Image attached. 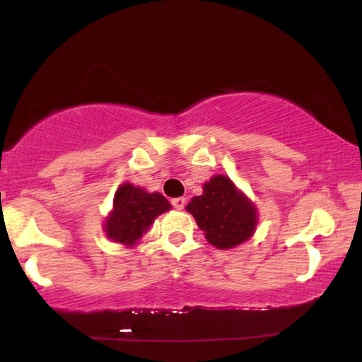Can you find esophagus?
Returning <instances> with one entry per match:
<instances>
[{"mask_svg":"<svg viewBox=\"0 0 362 362\" xmlns=\"http://www.w3.org/2000/svg\"><path fill=\"white\" fill-rule=\"evenodd\" d=\"M171 204L173 207H176V209H185L186 199L185 197H175V199H171Z\"/></svg>","mask_w":362,"mask_h":362,"instance_id":"1","label":"esophagus"}]
</instances>
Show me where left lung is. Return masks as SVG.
I'll list each match as a JSON object with an SVG mask.
<instances>
[{
	"instance_id": "1",
	"label": "left lung",
	"mask_w": 362,
	"mask_h": 362,
	"mask_svg": "<svg viewBox=\"0 0 362 362\" xmlns=\"http://www.w3.org/2000/svg\"><path fill=\"white\" fill-rule=\"evenodd\" d=\"M194 216L206 239L217 249H230L254 234L257 212L226 176H214L204 185V192L186 207Z\"/></svg>"
}]
</instances>
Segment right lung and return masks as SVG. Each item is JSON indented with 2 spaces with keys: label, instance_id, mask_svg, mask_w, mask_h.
<instances>
[{
  "label": "right lung",
  "instance_id": "obj_1",
  "mask_svg": "<svg viewBox=\"0 0 362 362\" xmlns=\"http://www.w3.org/2000/svg\"><path fill=\"white\" fill-rule=\"evenodd\" d=\"M170 207L160 192H146L127 182L115 192L113 212L105 222L107 235L115 242L133 245L150 229L155 217Z\"/></svg>",
  "mask_w": 362,
  "mask_h": 362
}]
</instances>
